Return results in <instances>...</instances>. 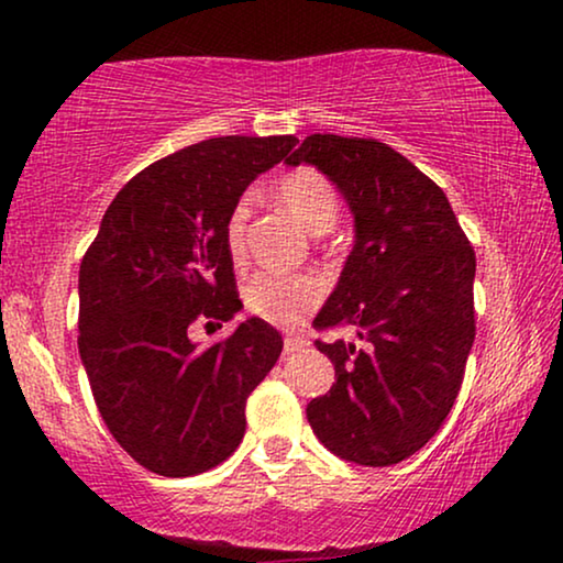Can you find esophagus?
I'll use <instances>...</instances> for the list:
<instances>
[{"mask_svg":"<svg viewBox=\"0 0 563 563\" xmlns=\"http://www.w3.org/2000/svg\"><path fill=\"white\" fill-rule=\"evenodd\" d=\"M307 345H310V341H307V338H299V335H287V338H284V351H287V353H297V351L307 349Z\"/></svg>","mask_w":563,"mask_h":563,"instance_id":"1","label":"esophagus"}]
</instances>
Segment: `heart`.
<instances>
[{"mask_svg":"<svg viewBox=\"0 0 563 563\" xmlns=\"http://www.w3.org/2000/svg\"><path fill=\"white\" fill-rule=\"evenodd\" d=\"M274 195L291 218H297L310 233H325L333 228L341 210V199L333 181L312 166L291 168L276 181ZM251 205L249 197H241L230 207L225 228V249L233 261L245 258V228H249ZM322 299V284L307 274L258 272L245 284V307L256 318L274 325H295L312 312Z\"/></svg>","mask_w":563,"mask_h":563,"instance_id":"obj_1","label":"heart"}]
</instances>
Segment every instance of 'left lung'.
I'll list each match as a JSON object with an SVG mask.
<instances>
[{"instance_id":"1","label":"left lung","mask_w":563,"mask_h":563,"mask_svg":"<svg viewBox=\"0 0 563 563\" xmlns=\"http://www.w3.org/2000/svg\"><path fill=\"white\" fill-rule=\"evenodd\" d=\"M287 164L318 166L356 220L341 282L312 325H353L358 343L314 341L335 382L307 405V420L335 456L399 464L438 433L464 382L474 249L443 189L387 143L314 133Z\"/></svg>"}]
</instances>
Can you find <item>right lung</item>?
Wrapping results in <instances>:
<instances>
[{"instance_id":"1","label":"right lung","mask_w":563,"mask_h":563,"mask_svg":"<svg viewBox=\"0 0 563 563\" xmlns=\"http://www.w3.org/2000/svg\"><path fill=\"white\" fill-rule=\"evenodd\" d=\"M295 135L195 143L133 176L107 207L79 272V353L114 441L161 476L210 472L245 433V399L284 349L251 318L197 349V325L241 310L225 218Z\"/></svg>"}]
</instances>
